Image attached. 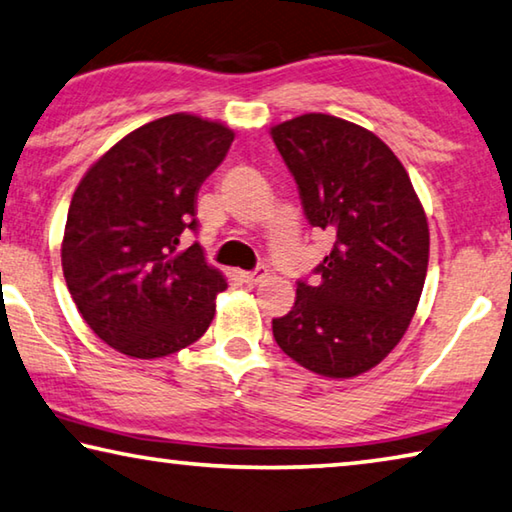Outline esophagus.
<instances>
[{"mask_svg":"<svg viewBox=\"0 0 512 512\" xmlns=\"http://www.w3.org/2000/svg\"><path fill=\"white\" fill-rule=\"evenodd\" d=\"M264 278H266V266H257L253 271L241 273V280L246 282V285H257V282H262Z\"/></svg>","mask_w":512,"mask_h":512,"instance_id":"34e87169","label":"esophagus"}]
</instances>
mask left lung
<instances>
[{"mask_svg":"<svg viewBox=\"0 0 512 512\" xmlns=\"http://www.w3.org/2000/svg\"><path fill=\"white\" fill-rule=\"evenodd\" d=\"M312 227L332 250L296 303L273 319L300 367L353 378L383 362L415 316L428 269V223L408 173L369 129L305 113L271 129Z\"/></svg>","mask_w":512,"mask_h":512,"instance_id":"8db88e82","label":"left lung"}]
</instances>
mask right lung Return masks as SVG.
Masks as SVG:
<instances>
[{
  "label": "right lung",
  "instance_id": "obj_1",
  "mask_svg": "<svg viewBox=\"0 0 512 512\" xmlns=\"http://www.w3.org/2000/svg\"><path fill=\"white\" fill-rule=\"evenodd\" d=\"M234 132L191 113L152 120L102 154L72 196L61 264L79 314L102 342L152 360L205 335L227 287L205 262L196 200Z\"/></svg>",
  "mask_w": 512,
  "mask_h": 512
}]
</instances>
